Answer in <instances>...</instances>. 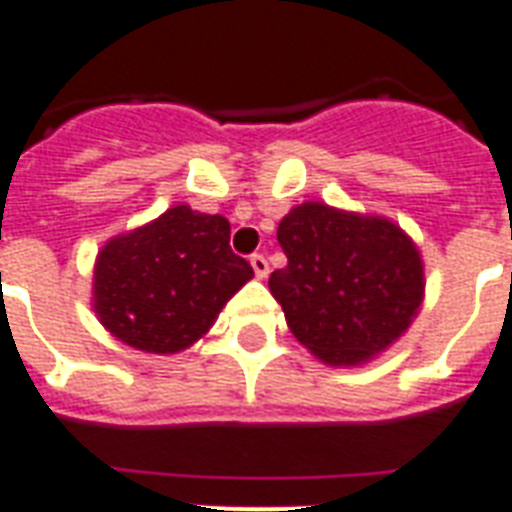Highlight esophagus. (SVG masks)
Here are the masks:
<instances>
[{"label":"esophagus","mask_w":512,"mask_h":512,"mask_svg":"<svg viewBox=\"0 0 512 512\" xmlns=\"http://www.w3.org/2000/svg\"><path fill=\"white\" fill-rule=\"evenodd\" d=\"M249 263H252V271H255L257 279H266L268 276V260L263 255H252L249 257Z\"/></svg>","instance_id":"obj_1"}]
</instances>
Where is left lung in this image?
<instances>
[{
    "label": "left lung",
    "instance_id": "1",
    "mask_svg": "<svg viewBox=\"0 0 512 512\" xmlns=\"http://www.w3.org/2000/svg\"><path fill=\"white\" fill-rule=\"evenodd\" d=\"M287 266L268 279L290 331L331 366H358L388 350L423 304L415 241L385 217L301 203L279 222Z\"/></svg>",
    "mask_w": 512,
    "mask_h": 512
}]
</instances>
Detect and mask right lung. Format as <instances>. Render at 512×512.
Instances as JSON below:
<instances>
[{
    "label": "right lung",
    "mask_w": 512,
    "mask_h": 512,
    "mask_svg": "<svg viewBox=\"0 0 512 512\" xmlns=\"http://www.w3.org/2000/svg\"><path fill=\"white\" fill-rule=\"evenodd\" d=\"M252 274L230 249L225 217L173 206L102 246L94 263V312L119 342L173 355L208 333Z\"/></svg>",
    "instance_id": "add662e5"
}]
</instances>
